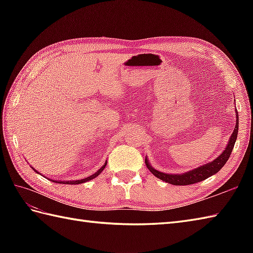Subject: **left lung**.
<instances>
[{"instance_id":"8db88e82","label":"left lung","mask_w":253,"mask_h":253,"mask_svg":"<svg viewBox=\"0 0 253 253\" xmlns=\"http://www.w3.org/2000/svg\"><path fill=\"white\" fill-rule=\"evenodd\" d=\"M238 125H239V117H238V112L236 111V126L235 129L230 136L228 143L226 148H225L222 154H219L216 159H214L212 162H209L207 164H203L201 166H199L197 169H193L191 170H188L186 173L182 174H166L163 173V171H160L158 169H153L151 165H150L149 160L146 158L144 162H146L147 168L151 173L158 177L159 179L163 180L165 182H169L170 185H175V186H186V185H192L196 184V182L202 181L204 179H207L208 177H211L212 175L216 174L217 171L221 169L223 166L226 164L227 160L229 159L230 154H232V151L235 146L236 139H237L238 136Z\"/></svg>"}]
</instances>
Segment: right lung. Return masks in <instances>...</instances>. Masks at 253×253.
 <instances>
[{"mask_svg": "<svg viewBox=\"0 0 253 253\" xmlns=\"http://www.w3.org/2000/svg\"><path fill=\"white\" fill-rule=\"evenodd\" d=\"M106 163L107 162H105L104 163V165L103 166H102V168L100 169H98V170H96L95 171V173L94 174H92V175H90L89 177H85V178H84V179H79V180H65V181H62V180H60V181H58V180H52V181H54V182H57V184H58V182H60V184H66V185H78V184H83V182H85V181H89V180H91V179H93V178H95V177L96 176H99L101 173H102V170H103L104 169H105V166H106ZM34 169L35 171H37V173L38 174H39V171H38V170H36L35 169Z\"/></svg>", "mask_w": 253, "mask_h": 253, "instance_id": "right-lung-1", "label": "right lung"}]
</instances>
